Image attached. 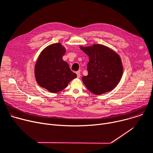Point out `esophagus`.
Instances as JSON below:
<instances>
[{
	"mask_svg": "<svg viewBox=\"0 0 153 153\" xmlns=\"http://www.w3.org/2000/svg\"><path fill=\"white\" fill-rule=\"evenodd\" d=\"M76 74H77V77L78 78H79L80 77H81V73H80L79 71L76 72Z\"/></svg>",
	"mask_w": 153,
	"mask_h": 153,
	"instance_id": "esophagus-1",
	"label": "esophagus"
}]
</instances>
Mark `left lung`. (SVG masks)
<instances>
[{
	"label": "left lung",
	"mask_w": 153,
	"mask_h": 153,
	"mask_svg": "<svg viewBox=\"0 0 153 153\" xmlns=\"http://www.w3.org/2000/svg\"><path fill=\"white\" fill-rule=\"evenodd\" d=\"M87 56L88 75L82 77L87 89L95 95L113 90L123 74V64L120 56L110 48L99 44L80 46Z\"/></svg>",
	"instance_id": "8db88e82"
}]
</instances>
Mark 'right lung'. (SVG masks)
I'll return each instance as SVG.
<instances>
[{"label": "right lung", "instance_id": "right-lung-1", "mask_svg": "<svg viewBox=\"0 0 153 153\" xmlns=\"http://www.w3.org/2000/svg\"><path fill=\"white\" fill-rule=\"evenodd\" d=\"M66 49L61 43H54L41 52L35 66V76L39 85L52 93L64 88L77 75L71 71L69 64L63 61Z\"/></svg>", "mask_w": 153, "mask_h": 153}]
</instances>
